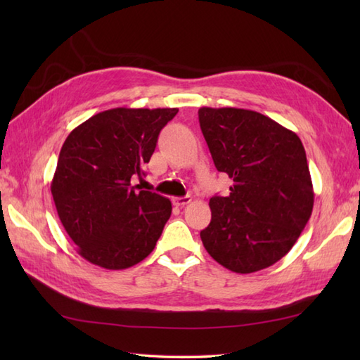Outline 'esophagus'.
I'll list each match as a JSON object with an SVG mask.
<instances>
[{"mask_svg": "<svg viewBox=\"0 0 360 360\" xmlns=\"http://www.w3.org/2000/svg\"><path fill=\"white\" fill-rule=\"evenodd\" d=\"M173 204L178 205V207H184V205L190 204V201H192V198L190 196H182V198H173Z\"/></svg>", "mask_w": 360, "mask_h": 360, "instance_id": "esophagus-1", "label": "esophagus"}]
</instances>
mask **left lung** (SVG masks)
I'll use <instances>...</instances> for the list:
<instances>
[{
    "label": "left lung",
    "mask_w": 360,
    "mask_h": 360,
    "mask_svg": "<svg viewBox=\"0 0 360 360\" xmlns=\"http://www.w3.org/2000/svg\"><path fill=\"white\" fill-rule=\"evenodd\" d=\"M198 116L217 170L233 179L231 195L210 198L204 248L232 272L266 269L292 249L314 205L300 137L250 110L202 106Z\"/></svg>",
    "instance_id": "left-lung-1"
}]
</instances>
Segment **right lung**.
Returning a JSON list of instances; mask_svg holds the SVG:
<instances>
[{
	"instance_id": "1",
	"label": "right lung",
	"mask_w": 360,
	"mask_h": 360,
	"mask_svg": "<svg viewBox=\"0 0 360 360\" xmlns=\"http://www.w3.org/2000/svg\"><path fill=\"white\" fill-rule=\"evenodd\" d=\"M178 108H112L74 128L60 150L51 193L77 252L103 269L141 263L155 249L172 202L131 186Z\"/></svg>"
}]
</instances>
